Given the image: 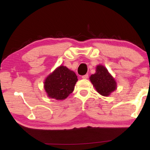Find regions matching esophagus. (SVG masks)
<instances>
[{
    "instance_id": "esophagus-1",
    "label": "esophagus",
    "mask_w": 150,
    "mask_h": 150,
    "mask_svg": "<svg viewBox=\"0 0 150 150\" xmlns=\"http://www.w3.org/2000/svg\"><path fill=\"white\" fill-rule=\"evenodd\" d=\"M88 75H87V74H86V75H83V76H82V79H87L88 78Z\"/></svg>"
}]
</instances>
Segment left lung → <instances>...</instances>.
I'll return each mask as SVG.
<instances>
[{
  "mask_svg": "<svg viewBox=\"0 0 150 150\" xmlns=\"http://www.w3.org/2000/svg\"><path fill=\"white\" fill-rule=\"evenodd\" d=\"M97 92L101 95L108 97L117 88L116 81L102 65L96 67V73L89 77Z\"/></svg>",
  "mask_w": 150,
  "mask_h": 150,
  "instance_id": "8db88e82",
  "label": "left lung"
}]
</instances>
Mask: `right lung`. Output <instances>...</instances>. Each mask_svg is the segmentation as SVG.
Masks as SVG:
<instances>
[{"mask_svg": "<svg viewBox=\"0 0 150 150\" xmlns=\"http://www.w3.org/2000/svg\"><path fill=\"white\" fill-rule=\"evenodd\" d=\"M77 80L75 72L66 66L60 65L46 77L44 87L49 97L64 100L73 92Z\"/></svg>", "mask_w": 150, "mask_h": 150, "instance_id": "add662e5", "label": "right lung"}]
</instances>
